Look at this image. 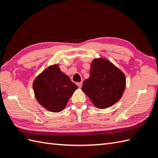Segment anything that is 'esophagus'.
Listing matches in <instances>:
<instances>
[{
  "instance_id": "obj_1",
  "label": "esophagus",
  "mask_w": 158,
  "mask_h": 158,
  "mask_svg": "<svg viewBox=\"0 0 158 158\" xmlns=\"http://www.w3.org/2000/svg\"><path fill=\"white\" fill-rule=\"evenodd\" d=\"M77 86L79 87V88H81V86H82V82L81 81V82H78V83H77Z\"/></svg>"
}]
</instances>
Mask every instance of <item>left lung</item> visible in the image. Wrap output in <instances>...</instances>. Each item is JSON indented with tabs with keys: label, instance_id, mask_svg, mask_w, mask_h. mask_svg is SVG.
I'll return each instance as SVG.
<instances>
[{
	"label": "left lung",
	"instance_id": "8db88e82",
	"mask_svg": "<svg viewBox=\"0 0 158 158\" xmlns=\"http://www.w3.org/2000/svg\"><path fill=\"white\" fill-rule=\"evenodd\" d=\"M125 75L105 58H96L91 63L88 79L82 90L98 109L111 106L122 98L126 88Z\"/></svg>",
	"mask_w": 158,
	"mask_h": 158
}]
</instances>
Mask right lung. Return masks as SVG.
<instances>
[{
    "mask_svg": "<svg viewBox=\"0 0 158 158\" xmlns=\"http://www.w3.org/2000/svg\"><path fill=\"white\" fill-rule=\"evenodd\" d=\"M33 89L38 102L47 110L58 113L65 108L69 98L78 88L58 64L49 66L36 77Z\"/></svg>",
    "mask_w": 158,
    "mask_h": 158,
    "instance_id": "obj_1",
    "label": "right lung"
}]
</instances>
